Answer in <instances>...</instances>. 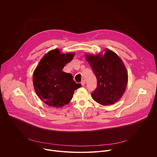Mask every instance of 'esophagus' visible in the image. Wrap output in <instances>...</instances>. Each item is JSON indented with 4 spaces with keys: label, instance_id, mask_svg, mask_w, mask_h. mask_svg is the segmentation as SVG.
I'll use <instances>...</instances> for the list:
<instances>
[{
    "label": "esophagus",
    "instance_id": "esophagus-1",
    "mask_svg": "<svg viewBox=\"0 0 157 157\" xmlns=\"http://www.w3.org/2000/svg\"><path fill=\"white\" fill-rule=\"evenodd\" d=\"M81 85H82V86H84V85H85V84H86V81H85L84 79L82 80V81H81Z\"/></svg>",
    "mask_w": 157,
    "mask_h": 157
}]
</instances>
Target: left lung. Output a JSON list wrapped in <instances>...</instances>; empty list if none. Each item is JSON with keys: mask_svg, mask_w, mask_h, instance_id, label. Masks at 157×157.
Listing matches in <instances>:
<instances>
[{"mask_svg": "<svg viewBox=\"0 0 157 157\" xmlns=\"http://www.w3.org/2000/svg\"><path fill=\"white\" fill-rule=\"evenodd\" d=\"M96 55L86 54V60L96 76L97 87L92 98L103 106L115 104L123 95L128 81L126 67L120 57L109 48Z\"/></svg>", "mask_w": 157, "mask_h": 157, "instance_id": "1", "label": "left lung"}]
</instances>
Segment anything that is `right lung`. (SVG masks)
Masks as SVG:
<instances>
[{"instance_id": "obj_1", "label": "right lung", "mask_w": 157, "mask_h": 157, "mask_svg": "<svg viewBox=\"0 0 157 157\" xmlns=\"http://www.w3.org/2000/svg\"><path fill=\"white\" fill-rule=\"evenodd\" d=\"M75 53H61L55 48L48 52L35 68L33 86L38 97L47 105L63 107L71 101L75 90L81 87L73 76L63 72L64 67L73 60Z\"/></svg>"}]
</instances>
